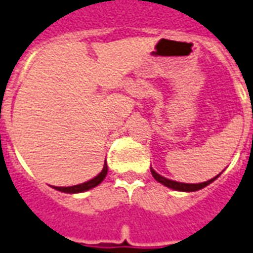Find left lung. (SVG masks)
<instances>
[{
  "mask_svg": "<svg viewBox=\"0 0 253 253\" xmlns=\"http://www.w3.org/2000/svg\"><path fill=\"white\" fill-rule=\"evenodd\" d=\"M151 173H152V176L155 178L156 181H159L161 184L166 185V187H169L171 190H176V191H185V192H191V191H198L201 188H204L206 185H209L212 181H214L216 178L219 176L213 177L211 180H208L205 183H198V184H185V183H178V181H173V180H169V178H166V177H162L161 174H158L155 170L151 168Z\"/></svg>",
  "mask_w": 253,
  "mask_h": 253,
  "instance_id": "1",
  "label": "left lung"
}]
</instances>
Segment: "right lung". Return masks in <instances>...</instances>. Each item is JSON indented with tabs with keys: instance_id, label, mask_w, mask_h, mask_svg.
<instances>
[{
	"instance_id": "1",
	"label": "right lung",
	"mask_w": 253,
	"mask_h": 253,
	"mask_svg": "<svg viewBox=\"0 0 253 253\" xmlns=\"http://www.w3.org/2000/svg\"><path fill=\"white\" fill-rule=\"evenodd\" d=\"M106 173H108V166H106V162H105L104 169H102V171H101V173H99L97 177H94L92 180H90V181H87V183H83V184L73 185V187H54V188H56L58 191L69 192V194L87 191V190H91V188L97 187L99 183H102V180H104L105 177H106Z\"/></svg>"
}]
</instances>
